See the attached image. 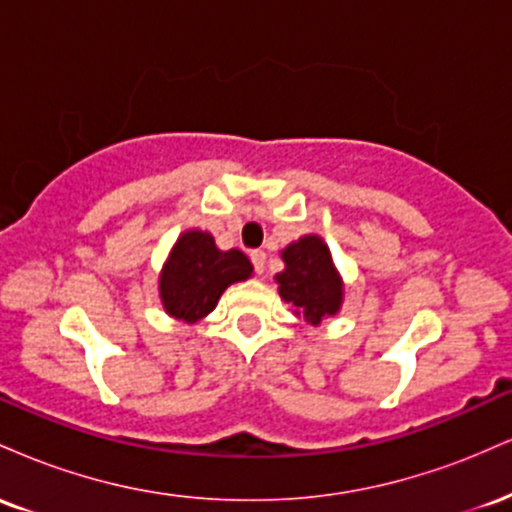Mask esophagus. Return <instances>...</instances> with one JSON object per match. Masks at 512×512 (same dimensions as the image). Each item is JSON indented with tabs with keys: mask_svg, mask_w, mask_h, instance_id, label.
<instances>
[{
	"mask_svg": "<svg viewBox=\"0 0 512 512\" xmlns=\"http://www.w3.org/2000/svg\"><path fill=\"white\" fill-rule=\"evenodd\" d=\"M250 260H252V267H255V272L262 274L264 267H267V252H264V250H252L250 252Z\"/></svg>",
	"mask_w": 512,
	"mask_h": 512,
	"instance_id": "34e87169",
	"label": "esophagus"
}]
</instances>
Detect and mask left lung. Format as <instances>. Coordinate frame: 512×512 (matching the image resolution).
I'll use <instances>...</instances> for the list:
<instances>
[{"mask_svg": "<svg viewBox=\"0 0 512 512\" xmlns=\"http://www.w3.org/2000/svg\"><path fill=\"white\" fill-rule=\"evenodd\" d=\"M286 269L276 274L279 293L303 313L310 325H320L342 305V281L334 269L330 250L317 236H305L281 252Z\"/></svg>", "mask_w": 512, "mask_h": 512, "instance_id": "1", "label": "left lung"}]
</instances>
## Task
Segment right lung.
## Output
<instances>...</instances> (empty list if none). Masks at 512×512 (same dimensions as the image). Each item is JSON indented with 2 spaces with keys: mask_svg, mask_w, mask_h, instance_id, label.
Instances as JSON below:
<instances>
[{
  "mask_svg": "<svg viewBox=\"0 0 512 512\" xmlns=\"http://www.w3.org/2000/svg\"><path fill=\"white\" fill-rule=\"evenodd\" d=\"M252 264L240 250L221 252L202 231L182 233L161 274V301L168 315L197 322L219 303L221 293L248 279Z\"/></svg>",
  "mask_w": 512,
  "mask_h": 512,
  "instance_id": "add662e5",
  "label": "right lung"
}]
</instances>
